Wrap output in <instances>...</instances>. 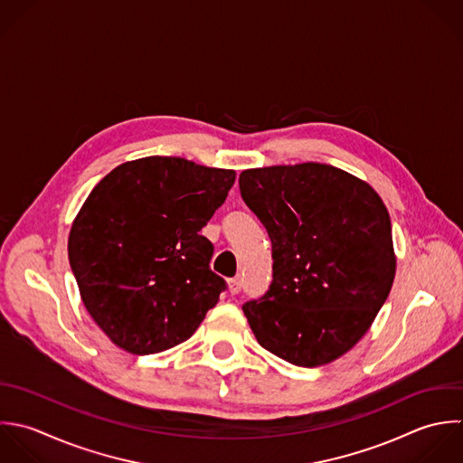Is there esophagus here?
Instances as JSON below:
<instances>
[{
    "label": "esophagus",
    "instance_id": "obj_1",
    "mask_svg": "<svg viewBox=\"0 0 463 463\" xmlns=\"http://www.w3.org/2000/svg\"><path fill=\"white\" fill-rule=\"evenodd\" d=\"M229 290H231V294H232V296L240 294V290H241V279H240V278L229 279Z\"/></svg>",
    "mask_w": 463,
    "mask_h": 463
}]
</instances>
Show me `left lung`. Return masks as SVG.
Listing matches in <instances>:
<instances>
[{
  "mask_svg": "<svg viewBox=\"0 0 463 463\" xmlns=\"http://www.w3.org/2000/svg\"><path fill=\"white\" fill-rule=\"evenodd\" d=\"M238 182L272 241V283L241 307L258 343L303 368L339 359L393 285L386 205L366 182L317 162L247 169Z\"/></svg>",
  "mask_w": 463,
  "mask_h": 463,
  "instance_id": "1",
  "label": "left lung"
}]
</instances>
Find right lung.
<instances>
[{"label":"right lung","mask_w":463,"mask_h":463,"mask_svg":"<svg viewBox=\"0 0 463 463\" xmlns=\"http://www.w3.org/2000/svg\"><path fill=\"white\" fill-rule=\"evenodd\" d=\"M236 173L146 156L108 173L82 203L68 260L82 303L122 350L149 355L187 341L227 290L200 234Z\"/></svg>","instance_id":"1"}]
</instances>
